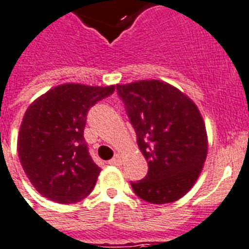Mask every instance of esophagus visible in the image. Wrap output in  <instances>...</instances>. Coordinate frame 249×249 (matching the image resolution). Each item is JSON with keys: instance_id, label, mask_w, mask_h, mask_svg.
<instances>
[{"instance_id": "esophagus-1", "label": "esophagus", "mask_w": 249, "mask_h": 249, "mask_svg": "<svg viewBox=\"0 0 249 249\" xmlns=\"http://www.w3.org/2000/svg\"><path fill=\"white\" fill-rule=\"evenodd\" d=\"M122 161H123L122 155L115 154V157L112 158L111 160L109 161V164H111V165H120V164H122Z\"/></svg>"}]
</instances>
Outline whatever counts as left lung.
Listing matches in <instances>:
<instances>
[{
    "instance_id": "obj_1",
    "label": "left lung",
    "mask_w": 249,
    "mask_h": 249,
    "mask_svg": "<svg viewBox=\"0 0 249 249\" xmlns=\"http://www.w3.org/2000/svg\"><path fill=\"white\" fill-rule=\"evenodd\" d=\"M148 174L131 181L134 193L153 204L180 199L202 172L208 151L205 124L196 104L160 80L116 85Z\"/></svg>"
}]
</instances>
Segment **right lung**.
Segmentation results:
<instances>
[{
	"instance_id": "add662e5",
	"label": "right lung",
	"mask_w": 249,
	"mask_h": 249,
	"mask_svg": "<svg viewBox=\"0 0 249 249\" xmlns=\"http://www.w3.org/2000/svg\"><path fill=\"white\" fill-rule=\"evenodd\" d=\"M114 90V85L62 84L27 107L17 151L26 176L41 196L71 204L91 193L101 169L84 139L86 115Z\"/></svg>"
}]
</instances>
